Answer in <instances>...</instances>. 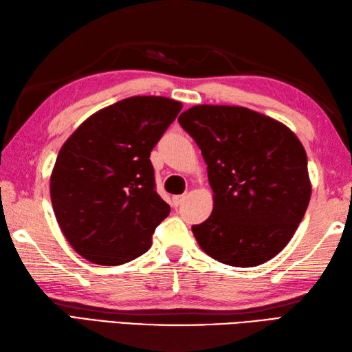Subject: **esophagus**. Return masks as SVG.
I'll return each instance as SVG.
<instances>
[{
  "mask_svg": "<svg viewBox=\"0 0 352 352\" xmlns=\"http://www.w3.org/2000/svg\"><path fill=\"white\" fill-rule=\"evenodd\" d=\"M184 198H186V195H175V197H172V206L178 207V206H180V204L183 203Z\"/></svg>",
  "mask_w": 352,
  "mask_h": 352,
  "instance_id": "34e87169",
  "label": "esophagus"
}]
</instances>
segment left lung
Masks as SVG:
<instances>
[{"label": "left lung", "mask_w": 352, "mask_h": 352, "mask_svg": "<svg viewBox=\"0 0 352 352\" xmlns=\"http://www.w3.org/2000/svg\"><path fill=\"white\" fill-rule=\"evenodd\" d=\"M201 149L213 212L192 231L212 258L258 266L275 257L311 197L307 154L289 126L239 106L201 104L178 118Z\"/></svg>", "instance_id": "1"}]
</instances>
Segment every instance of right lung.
<instances>
[{"instance_id":"1","label":"right lung","mask_w":352,"mask_h":352,"mask_svg":"<svg viewBox=\"0 0 352 352\" xmlns=\"http://www.w3.org/2000/svg\"><path fill=\"white\" fill-rule=\"evenodd\" d=\"M166 96H130L89 116L58 151L51 203L81 257L118 266L151 246L170 207L155 192L149 154L180 113Z\"/></svg>"}]
</instances>
